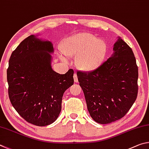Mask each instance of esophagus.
Segmentation results:
<instances>
[{"label": "esophagus", "instance_id": "34e87169", "mask_svg": "<svg viewBox=\"0 0 149 149\" xmlns=\"http://www.w3.org/2000/svg\"><path fill=\"white\" fill-rule=\"evenodd\" d=\"M73 77H74V82L77 83L78 82H79V80H78V77H77V75L76 73H74V76H73Z\"/></svg>", "mask_w": 149, "mask_h": 149}]
</instances>
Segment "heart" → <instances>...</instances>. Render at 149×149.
Segmentation results:
<instances>
[{
  "label": "heart",
  "mask_w": 149,
  "mask_h": 149,
  "mask_svg": "<svg viewBox=\"0 0 149 149\" xmlns=\"http://www.w3.org/2000/svg\"><path fill=\"white\" fill-rule=\"evenodd\" d=\"M61 50L68 57H76L77 67L88 72L97 69L103 63L107 45L103 39L95 38L92 34L82 33L67 38L62 44Z\"/></svg>",
  "instance_id": "b5f03b06"
}]
</instances>
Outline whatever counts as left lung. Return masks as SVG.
Returning <instances> with one entry per match:
<instances>
[{
  "mask_svg": "<svg viewBox=\"0 0 149 149\" xmlns=\"http://www.w3.org/2000/svg\"><path fill=\"white\" fill-rule=\"evenodd\" d=\"M113 50L97 69L77 72L90 116L101 124L124 117L137 96L138 67L134 52L120 37Z\"/></svg>",
  "mask_w": 149,
  "mask_h": 149,
  "instance_id": "left-lung-1",
  "label": "left lung"
}]
</instances>
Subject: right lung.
I'll return each instance as SVG.
<instances>
[{"label":"right lung","mask_w":149,"mask_h":149,"mask_svg":"<svg viewBox=\"0 0 149 149\" xmlns=\"http://www.w3.org/2000/svg\"><path fill=\"white\" fill-rule=\"evenodd\" d=\"M50 41L30 35L12 52L7 69L12 106L29 123L45 126L56 120L65 90L74 83V70L60 74L52 69Z\"/></svg>","instance_id":"1"}]
</instances>
